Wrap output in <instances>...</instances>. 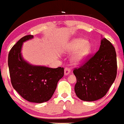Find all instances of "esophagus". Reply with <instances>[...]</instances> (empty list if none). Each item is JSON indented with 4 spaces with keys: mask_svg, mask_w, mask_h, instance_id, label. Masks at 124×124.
<instances>
[{
    "mask_svg": "<svg viewBox=\"0 0 124 124\" xmlns=\"http://www.w3.org/2000/svg\"><path fill=\"white\" fill-rule=\"evenodd\" d=\"M71 73V70L68 67H66L64 69V75H68Z\"/></svg>",
    "mask_w": 124,
    "mask_h": 124,
    "instance_id": "34e87169",
    "label": "esophagus"
}]
</instances>
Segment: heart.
<instances>
[{"label": "heart", "instance_id": "b5f03b06", "mask_svg": "<svg viewBox=\"0 0 124 124\" xmlns=\"http://www.w3.org/2000/svg\"><path fill=\"white\" fill-rule=\"evenodd\" d=\"M91 44L84 39H75L67 46V50L70 52L78 51L73 57L76 62H80L87 57L91 50Z\"/></svg>", "mask_w": 124, "mask_h": 124}]
</instances>
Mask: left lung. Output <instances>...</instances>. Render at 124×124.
Instances as JSON below:
<instances>
[{
  "label": "left lung",
  "mask_w": 124,
  "mask_h": 124,
  "mask_svg": "<svg viewBox=\"0 0 124 124\" xmlns=\"http://www.w3.org/2000/svg\"><path fill=\"white\" fill-rule=\"evenodd\" d=\"M117 70L115 48L109 40L103 39L98 51L73 71L77 97L89 102L102 98L115 80Z\"/></svg>",
  "instance_id": "1"
}]
</instances>
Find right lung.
<instances>
[{"mask_svg": "<svg viewBox=\"0 0 124 124\" xmlns=\"http://www.w3.org/2000/svg\"><path fill=\"white\" fill-rule=\"evenodd\" d=\"M33 38L27 35L21 38L8 53V65L12 85L27 101L42 103L54 94L59 80L64 76V68H51L32 65L23 59V42Z\"/></svg>", "mask_w": 124, "mask_h": 124, "instance_id": "1", "label": "right lung"}]
</instances>
